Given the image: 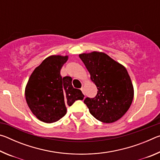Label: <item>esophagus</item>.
<instances>
[{"label": "esophagus", "mask_w": 160, "mask_h": 160, "mask_svg": "<svg viewBox=\"0 0 160 160\" xmlns=\"http://www.w3.org/2000/svg\"><path fill=\"white\" fill-rule=\"evenodd\" d=\"M80 90H81V91L82 92V93H83L84 94H85V88H84V87H82Z\"/></svg>", "instance_id": "34e87169"}]
</instances>
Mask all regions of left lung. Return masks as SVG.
Wrapping results in <instances>:
<instances>
[{"label": "left lung", "instance_id": "1", "mask_svg": "<svg viewBox=\"0 0 160 160\" xmlns=\"http://www.w3.org/2000/svg\"><path fill=\"white\" fill-rule=\"evenodd\" d=\"M97 88L94 98L84 103L94 118L103 123H113L125 114L133 99V87L126 68L106 53L94 51L80 54Z\"/></svg>", "mask_w": 160, "mask_h": 160}]
</instances>
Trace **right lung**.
I'll use <instances>...</instances> for the list:
<instances>
[{"label":"right lung","instance_id":"obj_1","mask_svg":"<svg viewBox=\"0 0 160 160\" xmlns=\"http://www.w3.org/2000/svg\"><path fill=\"white\" fill-rule=\"evenodd\" d=\"M68 56H51L34 69L25 88L29 109L38 119L53 123L66 115V107L82 100L80 90L72 85V78H62L61 70Z\"/></svg>","mask_w":160,"mask_h":160}]
</instances>
